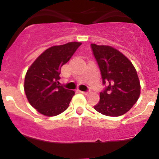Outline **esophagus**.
Instances as JSON below:
<instances>
[{"label":"esophagus","instance_id":"esophagus-1","mask_svg":"<svg viewBox=\"0 0 159 159\" xmlns=\"http://www.w3.org/2000/svg\"><path fill=\"white\" fill-rule=\"evenodd\" d=\"M80 92L82 93V94H87L88 93H89L88 91H80Z\"/></svg>","mask_w":159,"mask_h":159}]
</instances>
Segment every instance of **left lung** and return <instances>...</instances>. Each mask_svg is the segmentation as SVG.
I'll return each mask as SVG.
<instances>
[{
	"mask_svg": "<svg viewBox=\"0 0 159 159\" xmlns=\"http://www.w3.org/2000/svg\"><path fill=\"white\" fill-rule=\"evenodd\" d=\"M91 46L103 84H107L100 93L99 102L94 106V110L106 116H121L132 108L140 94L136 68L123 53L112 46Z\"/></svg>",
	"mask_w": 159,
	"mask_h": 159,
	"instance_id": "left-lung-1",
	"label": "left lung"
}]
</instances>
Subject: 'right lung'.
Wrapping results in <instances>:
<instances>
[{
    "instance_id": "obj_1",
    "label": "right lung",
    "mask_w": 159,
    "mask_h": 159,
    "mask_svg": "<svg viewBox=\"0 0 159 159\" xmlns=\"http://www.w3.org/2000/svg\"><path fill=\"white\" fill-rule=\"evenodd\" d=\"M82 44L72 42L46 49L27 70L24 91L29 103L38 112L53 116L68 109L75 91L60 86L61 68Z\"/></svg>"
}]
</instances>
